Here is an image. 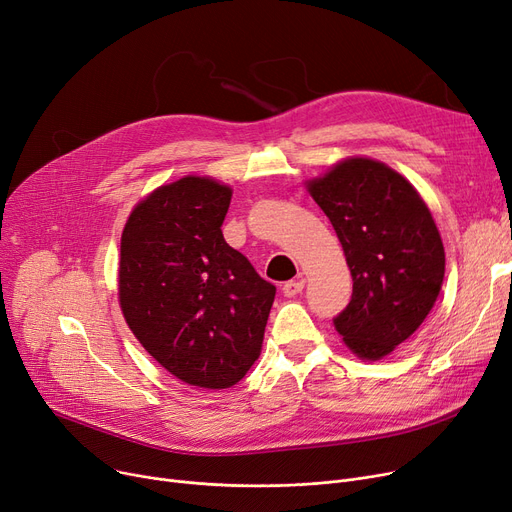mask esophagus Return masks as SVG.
Listing matches in <instances>:
<instances>
[{
    "mask_svg": "<svg viewBox=\"0 0 512 512\" xmlns=\"http://www.w3.org/2000/svg\"><path fill=\"white\" fill-rule=\"evenodd\" d=\"M304 283H306L304 279H298V281H287V283L283 285V296H285V298H294V296L302 294Z\"/></svg>",
    "mask_w": 512,
    "mask_h": 512,
    "instance_id": "esophagus-1",
    "label": "esophagus"
}]
</instances>
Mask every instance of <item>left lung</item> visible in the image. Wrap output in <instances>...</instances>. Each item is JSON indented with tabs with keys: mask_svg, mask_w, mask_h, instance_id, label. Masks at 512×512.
I'll return each mask as SVG.
<instances>
[{
	"mask_svg": "<svg viewBox=\"0 0 512 512\" xmlns=\"http://www.w3.org/2000/svg\"><path fill=\"white\" fill-rule=\"evenodd\" d=\"M308 191L331 221L352 273V300L333 325L360 358L379 360L415 333L440 296L446 254L433 216L394 168L337 162Z\"/></svg>",
	"mask_w": 512,
	"mask_h": 512,
	"instance_id": "left-lung-1",
	"label": "left lung"
}]
</instances>
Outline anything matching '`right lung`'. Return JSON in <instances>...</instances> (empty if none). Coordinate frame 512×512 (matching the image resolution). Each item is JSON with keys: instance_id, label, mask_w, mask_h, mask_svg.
<instances>
[{"instance_id": "obj_1", "label": "right lung", "mask_w": 512, "mask_h": 512, "mask_svg": "<svg viewBox=\"0 0 512 512\" xmlns=\"http://www.w3.org/2000/svg\"><path fill=\"white\" fill-rule=\"evenodd\" d=\"M231 187L183 177L139 202L120 239L118 300L139 344L204 389H225L260 356L277 287L223 237Z\"/></svg>"}]
</instances>
